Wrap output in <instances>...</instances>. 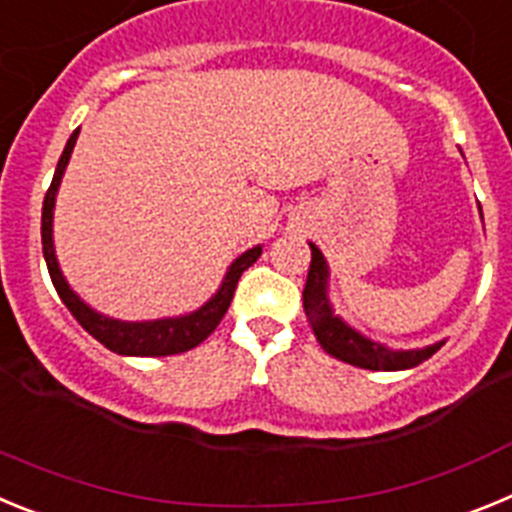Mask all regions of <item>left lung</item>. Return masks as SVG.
<instances>
[{"label": "left lung", "mask_w": 512, "mask_h": 512, "mask_svg": "<svg viewBox=\"0 0 512 512\" xmlns=\"http://www.w3.org/2000/svg\"><path fill=\"white\" fill-rule=\"evenodd\" d=\"M312 261L310 271H307L305 292H302V305H305V315L312 325V333L328 351L330 356H336L338 361H346L351 366H361V369H372V372H400V369H413V366L423 364L425 359H431L436 354L441 343L433 346L415 348V351H392V348L382 346L377 341H369L361 336L359 330L343 323L338 318L333 307L328 302V264H325L323 253L315 243H310Z\"/></svg>", "instance_id": "left-lung-1"}]
</instances>
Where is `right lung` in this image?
Masks as SVG:
<instances>
[{"mask_svg":"<svg viewBox=\"0 0 512 512\" xmlns=\"http://www.w3.org/2000/svg\"><path fill=\"white\" fill-rule=\"evenodd\" d=\"M76 138H79V130H74L63 148L61 158H58L56 174H53V182L45 192L43 200V220H40V238H43V256L45 264H48V274H51V282L56 287L58 297L63 300V305L69 307V312L81 323V328L87 330L89 336L97 338L102 346H107L110 351L122 356H171V354H184L189 348L200 346L212 330L220 325L223 315L228 312L230 300H233L235 284L241 279L243 271L253 264V261L261 256V246L248 248L246 253H241L238 259L230 264L228 274H225L223 284L215 292V297H210V302L200 307V310L182 315V318H164V320H148V323H125V320H112L99 315L97 310L81 302L79 295L69 287V282L63 279L61 269H58L56 251H53V207H56V192L58 184H61V176L69 164L71 151L76 146Z\"/></svg>","mask_w":512,"mask_h":512,"instance_id":"1","label":"right lung"}]
</instances>
